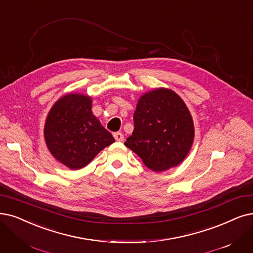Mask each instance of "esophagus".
<instances>
[{"label":"esophagus","mask_w":253,"mask_h":253,"mask_svg":"<svg viewBox=\"0 0 253 253\" xmlns=\"http://www.w3.org/2000/svg\"><path fill=\"white\" fill-rule=\"evenodd\" d=\"M114 138L116 141H118V142H123V141L125 140V137H124V134L120 133V132H117V133H114L113 134Z\"/></svg>","instance_id":"obj_1"}]
</instances>
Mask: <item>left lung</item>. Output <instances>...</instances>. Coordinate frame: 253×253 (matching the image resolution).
<instances>
[{
	"instance_id": "1",
	"label": "left lung",
	"mask_w": 253,
	"mask_h": 253,
	"mask_svg": "<svg viewBox=\"0 0 253 253\" xmlns=\"http://www.w3.org/2000/svg\"><path fill=\"white\" fill-rule=\"evenodd\" d=\"M193 140V119L184 100L172 90L158 88L139 98L134 132L125 145L160 172L181 163Z\"/></svg>"
}]
</instances>
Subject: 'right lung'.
I'll list each match as a JSON object with an SVG mask.
<instances>
[{
  "instance_id": "obj_1",
  "label": "right lung",
  "mask_w": 253,
  "mask_h": 253,
  "mask_svg": "<svg viewBox=\"0 0 253 253\" xmlns=\"http://www.w3.org/2000/svg\"><path fill=\"white\" fill-rule=\"evenodd\" d=\"M91 108V97L70 93L58 99L47 114L46 146L54 158L69 169L85 167L100 150L115 142L92 114Z\"/></svg>"
}]
</instances>
